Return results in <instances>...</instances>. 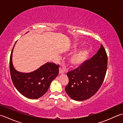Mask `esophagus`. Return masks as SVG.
Returning <instances> with one entry per match:
<instances>
[{"instance_id": "34e87169", "label": "esophagus", "mask_w": 123, "mask_h": 123, "mask_svg": "<svg viewBox=\"0 0 123 123\" xmlns=\"http://www.w3.org/2000/svg\"><path fill=\"white\" fill-rule=\"evenodd\" d=\"M64 73V71L63 70H62L61 68L59 69V74H63Z\"/></svg>"}]
</instances>
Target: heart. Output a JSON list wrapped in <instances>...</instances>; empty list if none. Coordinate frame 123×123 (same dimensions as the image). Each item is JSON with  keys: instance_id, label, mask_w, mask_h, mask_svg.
I'll return each instance as SVG.
<instances>
[{"instance_id": "1", "label": "heart", "mask_w": 123, "mask_h": 123, "mask_svg": "<svg viewBox=\"0 0 123 123\" xmlns=\"http://www.w3.org/2000/svg\"><path fill=\"white\" fill-rule=\"evenodd\" d=\"M88 49L85 48L74 54L70 60V63L72 67L79 66L85 61L88 54Z\"/></svg>"}]
</instances>
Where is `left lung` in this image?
Instances as JSON below:
<instances>
[{"label":"left lung","instance_id":"1","mask_svg":"<svg viewBox=\"0 0 123 123\" xmlns=\"http://www.w3.org/2000/svg\"><path fill=\"white\" fill-rule=\"evenodd\" d=\"M107 55L100 48L90 60L67 73L69 83L65 88L70 98L77 101L88 99L97 92L103 83L107 69Z\"/></svg>","mask_w":123,"mask_h":123}]
</instances>
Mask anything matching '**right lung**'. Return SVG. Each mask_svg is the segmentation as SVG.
<instances>
[{
  "instance_id": "add662e5",
  "label": "right lung",
  "mask_w": 123,
  "mask_h": 123,
  "mask_svg": "<svg viewBox=\"0 0 123 123\" xmlns=\"http://www.w3.org/2000/svg\"><path fill=\"white\" fill-rule=\"evenodd\" d=\"M14 46L10 54L9 62L10 76L13 84L17 90L26 97L31 99L40 98L47 92L52 80L58 75L59 66L48 62L32 72H18L15 70L12 63Z\"/></svg>"
}]
</instances>
